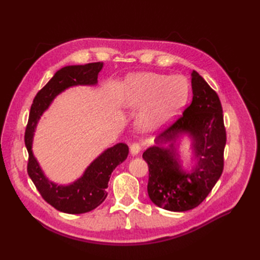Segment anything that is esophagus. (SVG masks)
Here are the masks:
<instances>
[{"mask_svg": "<svg viewBox=\"0 0 260 260\" xmlns=\"http://www.w3.org/2000/svg\"><path fill=\"white\" fill-rule=\"evenodd\" d=\"M141 148H142V146L140 145V143H133L131 146H130V153L132 156H136L140 153Z\"/></svg>", "mask_w": 260, "mask_h": 260, "instance_id": "obj_1", "label": "esophagus"}]
</instances>
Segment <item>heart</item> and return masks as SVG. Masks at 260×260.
<instances>
[{
    "label": "heart",
    "mask_w": 260,
    "mask_h": 260,
    "mask_svg": "<svg viewBox=\"0 0 260 260\" xmlns=\"http://www.w3.org/2000/svg\"><path fill=\"white\" fill-rule=\"evenodd\" d=\"M188 84L182 76L143 73L129 77L121 86L119 103L123 108L139 109L138 123L144 131L166 124L186 104Z\"/></svg>",
    "instance_id": "obj_1"
}]
</instances>
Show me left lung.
<instances>
[{"mask_svg":"<svg viewBox=\"0 0 260 260\" xmlns=\"http://www.w3.org/2000/svg\"><path fill=\"white\" fill-rule=\"evenodd\" d=\"M192 103L182 116L157 137V145L148 147L143 153L149 171V199L155 205L170 211L198 207L223 171L226 135L219 96L195 70L192 72ZM181 133H188L193 141L192 148L198 162L192 173L180 170L173 144L169 149L159 146L175 141Z\"/></svg>","mask_w":260,"mask_h":260,"instance_id":"left-lung-1","label":"left lung"}]
</instances>
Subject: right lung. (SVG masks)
I'll return each mask as SVG.
<instances>
[{
  "mask_svg": "<svg viewBox=\"0 0 260 260\" xmlns=\"http://www.w3.org/2000/svg\"><path fill=\"white\" fill-rule=\"evenodd\" d=\"M103 68V62H90L85 65L66 66L59 69L52 79L37 93L30 108L25 132V144L29 154L27 172L43 200L51 206L66 214H84L96 208L104 202L108 181L113 170L122 162L129 154V147L118 143L107 148L90 166L81 178L69 185H57L48 180L32 154V139L37 123L52 101L60 92L74 85H94Z\"/></svg>",
  "mask_w": 260,
  "mask_h": 260,
  "instance_id": "add662e5",
  "label": "right lung"
}]
</instances>
